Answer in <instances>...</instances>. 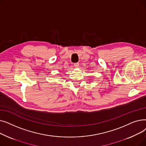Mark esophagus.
Masks as SVG:
<instances>
[{
    "label": "esophagus",
    "mask_w": 146,
    "mask_h": 146,
    "mask_svg": "<svg viewBox=\"0 0 146 146\" xmlns=\"http://www.w3.org/2000/svg\"><path fill=\"white\" fill-rule=\"evenodd\" d=\"M74 66L75 67H78L79 66V64L78 63H76L74 64Z\"/></svg>",
    "instance_id": "esophagus-1"
}]
</instances>
